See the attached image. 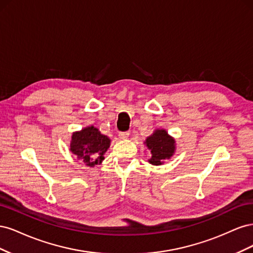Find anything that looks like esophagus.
I'll return each instance as SVG.
<instances>
[{
	"mask_svg": "<svg viewBox=\"0 0 253 253\" xmlns=\"http://www.w3.org/2000/svg\"><path fill=\"white\" fill-rule=\"evenodd\" d=\"M128 135H129L128 132H120L118 136H119L120 139H126L127 137H128Z\"/></svg>",
	"mask_w": 253,
	"mask_h": 253,
	"instance_id": "esophagus-1",
	"label": "esophagus"
}]
</instances>
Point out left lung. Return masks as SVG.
<instances>
[{
  "label": "left lung",
  "mask_w": 253,
  "mask_h": 253,
  "mask_svg": "<svg viewBox=\"0 0 253 253\" xmlns=\"http://www.w3.org/2000/svg\"><path fill=\"white\" fill-rule=\"evenodd\" d=\"M145 143L152 154L149 162L154 166L162 165L164 160L169 159L174 154L175 140L168 135L165 129H157L154 134L148 137Z\"/></svg>",
  "instance_id": "1"
}]
</instances>
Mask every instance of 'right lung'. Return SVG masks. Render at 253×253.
I'll return each mask as SVG.
<instances>
[{
    "mask_svg": "<svg viewBox=\"0 0 253 253\" xmlns=\"http://www.w3.org/2000/svg\"><path fill=\"white\" fill-rule=\"evenodd\" d=\"M110 138L94 126H87L73 134L71 151L88 167H94L103 160L110 148Z\"/></svg>",
    "mask_w": 253,
    "mask_h": 253,
    "instance_id": "obj_1",
    "label": "right lung"
}]
</instances>
